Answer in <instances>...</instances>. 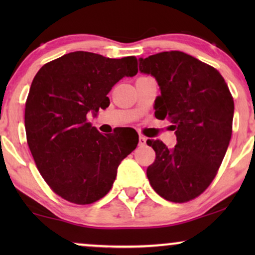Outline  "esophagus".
I'll list each match as a JSON object with an SVG mask.
<instances>
[{
    "mask_svg": "<svg viewBox=\"0 0 255 255\" xmlns=\"http://www.w3.org/2000/svg\"><path fill=\"white\" fill-rule=\"evenodd\" d=\"M146 140H147V139H146L144 135H139V145L140 146L146 145Z\"/></svg>",
    "mask_w": 255,
    "mask_h": 255,
    "instance_id": "obj_1",
    "label": "esophagus"
}]
</instances>
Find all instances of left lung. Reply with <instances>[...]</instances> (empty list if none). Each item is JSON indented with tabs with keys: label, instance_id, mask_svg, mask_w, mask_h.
<instances>
[{
	"label": "left lung",
	"instance_id": "1",
	"mask_svg": "<svg viewBox=\"0 0 255 255\" xmlns=\"http://www.w3.org/2000/svg\"><path fill=\"white\" fill-rule=\"evenodd\" d=\"M139 71L158 81L154 115L168 118L176 134L172 149L159 139L146 141L155 151L146 170L149 183L167 201L194 200L214 181L229 147L233 97L217 69L180 51L140 59Z\"/></svg>",
	"mask_w": 255,
	"mask_h": 255
}]
</instances>
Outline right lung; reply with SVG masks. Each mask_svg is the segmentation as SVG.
<instances>
[{"instance_id": "right-lung-1", "label": "right lung", "mask_w": 255, "mask_h": 255, "mask_svg": "<svg viewBox=\"0 0 255 255\" xmlns=\"http://www.w3.org/2000/svg\"><path fill=\"white\" fill-rule=\"evenodd\" d=\"M137 73L135 57L76 51L45 64L33 78L24 115L26 140L40 175L58 196L85 205L109 193L138 137L102 134L87 114L109 107L111 88Z\"/></svg>"}]
</instances>
